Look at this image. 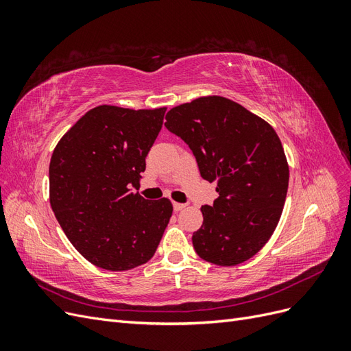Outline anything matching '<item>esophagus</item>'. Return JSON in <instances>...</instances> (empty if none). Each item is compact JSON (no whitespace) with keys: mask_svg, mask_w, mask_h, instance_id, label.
I'll return each mask as SVG.
<instances>
[{"mask_svg":"<svg viewBox=\"0 0 351 351\" xmlns=\"http://www.w3.org/2000/svg\"><path fill=\"white\" fill-rule=\"evenodd\" d=\"M173 206H174V210H176V212H178V210H183V209L186 208V205H184V204H178V202H174Z\"/></svg>","mask_w":351,"mask_h":351,"instance_id":"1","label":"esophagus"}]
</instances>
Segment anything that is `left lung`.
<instances>
[{
  "label": "left lung",
  "mask_w": 351,
  "mask_h": 351,
  "mask_svg": "<svg viewBox=\"0 0 351 351\" xmlns=\"http://www.w3.org/2000/svg\"><path fill=\"white\" fill-rule=\"evenodd\" d=\"M165 120L219 195L214 205L200 208L204 224L192 237L196 253L219 267L250 259L277 228L289 189L278 134L256 114L217 95L178 105Z\"/></svg>",
  "instance_id": "1"
}]
</instances>
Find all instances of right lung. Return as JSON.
<instances>
[{
    "label": "right lung",
    "mask_w": 351,
    "mask_h": 351,
    "mask_svg": "<svg viewBox=\"0 0 351 351\" xmlns=\"http://www.w3.org/2000/svg\"><path fill=\"white\" fill-rule=\"evenodd\" d=\"M167 108L99 105L57 143L49 162V202L84 259L108 271L149 261L173 215L169 199L147 200L139 187L145 158Z\"/></svg>",
    "instance_id": "obj_1"
}]
</instances>
